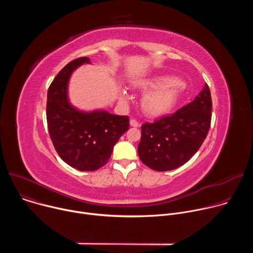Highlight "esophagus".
I'll return each instance as SVG.
<instances>
[{
    "label": "esophagus",
    "mask_w": 253,
    "mask_h": 253,
    "mask_svg": "<svg viewBox=\"0 0 253 253\" xmlns=\"http://www.w3.org/2000/svg\"><path fill=\"white\" fill-rule=\"evenodd\" d=\"M130 125H131L132 127H139V126H140V124H139L136 120H134V119H131V120H130Z\"/></svg>",
    "instance_id": "34e87169"
}]
</instances>
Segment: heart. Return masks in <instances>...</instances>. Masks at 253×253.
<instances>
[{"label": "heart", "instance_id": "obj_1", "mask_svg": "<svg viewBox=\"0 0 253 253\" xmlns=\"http://www.w3.org/2000/svg\"><path fill=\"white\" fill-rule=\"evenodd\" d=\"M133 87L145 92L141 98V109L150 118H158L170 113L181 95L177 79L169 76L141 79L136 81ZM121 98L123 100L128 99L125 91H121Z\"/></svg>", "mask_w": 253, "mask_h": 253}]
</instances>
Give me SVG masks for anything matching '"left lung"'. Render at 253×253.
Listing matches in <instances>:
<instances>
[{"mask_svg":"<svg viewBox=\"0 0 253 253\" xmlns=\"http://www.w3.org/2000/svg\"><path fill=\"white\" fill-rule=\"evenodd\" d=\"M212 101L207 84L199 95L171 116L141 127L138 155L156 171L185 164L200 148L210 128Z\"/></svg>","mask_w":253,"mask_h":253,"instance_id":"1","label":"left lung"}]
</instances>
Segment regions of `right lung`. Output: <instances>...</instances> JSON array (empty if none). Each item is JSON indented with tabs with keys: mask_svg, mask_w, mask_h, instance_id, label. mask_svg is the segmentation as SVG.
I'll return each instance as SVG.
<instances>
[{
	"mask_svg": "<svg viewBox=\"0 0 253 253\" xmlns=\"http://www.w3.org/2000/svg\"><path fill=\"white\" fill-rule=\"evenodd\" d=\"M81 57L68 63L48 89L47 123L59 156L80 171H95L110 159L114 145L129 129V117L104 110L85 112L69 102L68 84L72 73L90 64Z\"/></svg>",
	"mask_w": 253,
	"mask_h": 253,
	"instance_id": "add662e5",
	"label": "right lung"
}]
</instances>
